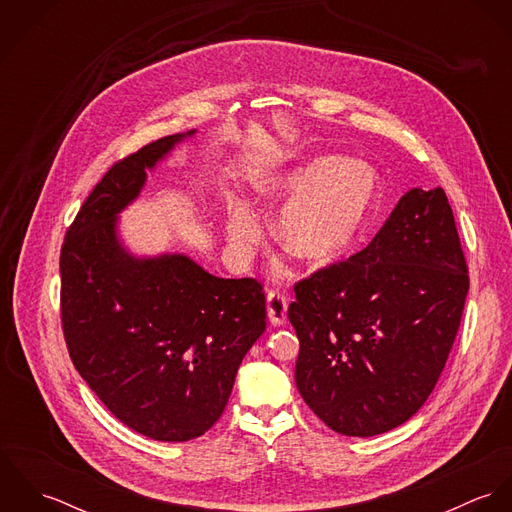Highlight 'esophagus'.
Here are the masks:
<instances>
[{
  "instance_id": "esophagus-1",
  "label": "esophagus",
  "mask_w": 512,
  "mask_h": 512,
  "mask_svg": "<svg viewBox=\"0 0 512 512\" xmlns=\"http://www.w3.org/2000/svg\"><path fill=\"white\" fill-rule=\"evenodd\" d=\"M266 311H268V319L272 321V325H284L288 319V299L284 293L268 292L266 295Z\"/></svg>"
}]
</instances>
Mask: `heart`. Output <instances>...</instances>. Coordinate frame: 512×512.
<instances>
[{"label":"heart","instance_id":"1","mask_svg":"<svg viewBox=\"0 0 512 512\" xmlns=\"http://www.w3.org/2000/svg\"><path fill=\"white\" fill-rule=\"evenodd\" d=\"M258 189L274 203L292 199L274 220V234L288 254L307 264L343 256L365 230L378 193L366 167L335 155H319L262 179ZM226 236L240 260L250 258L258 246L260 224L244 203L232 205Z\"/></svg>","mask_w":512,"mask_h":512}]
</instances>
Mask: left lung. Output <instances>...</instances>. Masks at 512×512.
I'll return each mask as SVG.
<instances>
[{
  "label": "left lung",
  "instance_id": "8db88e82",
  "mask_svg": "<svg viewBox=\"0 0 512 512\" xmlns=\"http://www.w3.org/2000/svg\"><path fill=\"white\" fill-rule=\"evenodd\" d=\"M467 292L443 189H410L365 250L295 286L301 398L343 436L408 422L438 382Z\"/></svg>",
  "mask_w": 512,
  "mask_h": 512
}]
</instances>
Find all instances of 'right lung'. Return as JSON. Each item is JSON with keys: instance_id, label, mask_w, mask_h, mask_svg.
<instances>
[{"instance_id": "right-lung-1", "label": "right lung", "mask_w": 512, "mask_h": 512, "mask_svg": "<svg viewBox=\"0 0 512 512\" xmlns=\"http://www.w3.org/2000/svg\"><path fill=\"white\" fill-rule=\"evenodd\" d=\"M195 132L114 163L61 250L74 368L122 424L157 441H189L215 426L238 366L266 331L256 280L217 278L187 254L138 256L120 236V213L140 197L147 173Z\"/></svg>"}]
</instances>
